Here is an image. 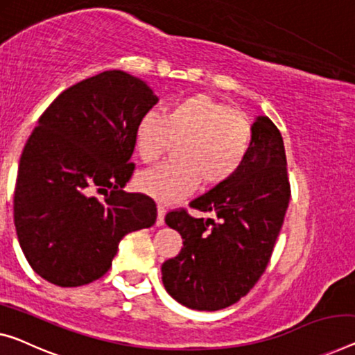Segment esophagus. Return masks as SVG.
Listing matches in <instances>:
<instances>
[{
  "instance_id": "obj_1",
  "label": "esophagus",
  "mask_w": 355,
  "mask_h": 355,
  "mask_svg": "<svg viewBox=\"0 0 355 355\" xmlns=\"http://www.w3.org/2000/svg\"><path fill=\"white\" fill-rule=\"evenodd\" d=\"M164 218H166V207H164V205H157L156 225H157V226H162V225H164Z\"/></svg>"
}]
</instances>
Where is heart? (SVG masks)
<instances>
[{"label":"heart","mask_w":355,"mask_h":355,"mask_svg":"<svg viewBox=\"0 0 355 355\" xmlns=\"http://www.w3.org/2000/svg\"><path fill=\"white\" fill-rule=\"evenodd\" d=\"M252 139L247 114L209 94L178 100L164 114L148 111L135 127L137 155L153 164L178 141L177 161L140 172L137 188L168 204L193 193L200 182L205 188L220 187L241 171Z\"/></svg>","instance_id":"b5f03b06"}]
</instances>
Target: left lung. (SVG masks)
I'll return each mask as SVG.
<instances>
[{
  "instance_id": "left-lung-1",
  "label": "left lung",
  "mask_w": 355,
  "mask_h": 355,
  "mask_svg": "<svg viewBox=\"0 0 355 355\" xmlns=\"http://www.w3.org/2000/svg\"><path fill=\"white\" fill-rule=\"evenodd\" d=\"M245 162L230 182L189 202L214 218L171 210L166 223L183 248L162 264L164 287L187 308L218 311L245 296L263 276L290 200L284 140L266 116L253 123Z\"/></svg>"
}]
</instances>
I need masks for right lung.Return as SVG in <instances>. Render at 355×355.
I'll use <instances>...</instances> for the list:
<instances>
[{
    "label": "right lung",
    "mask_w": 355,
    "mask_h": 355,
    "mask_svg": "<svg viewBox=\"0 0 355 355\" xmlns=\"http://www.w3.org/2000/svg\"><path fill=\"white\" fill-rule=\"evenodd\" d=\"M156 102L141 79L108 70L65 89L40 116L20 156L14 225L47 282H94L125 234L156 223L150 196L123 191L135 171L137 123Z\"/></svg>",
    "instance_id": "1"
}]
</instances>
